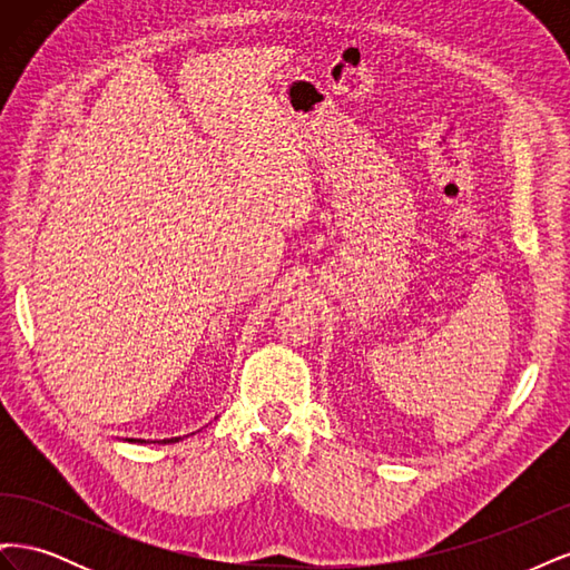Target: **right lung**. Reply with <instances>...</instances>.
I'll list each match as a JSON object with an SVG mask.
<instances>
[{"label":"right lung","instance_id":"obj_1","mask_svg":"<svg viewBox=\"0 0 570 570\" xmlns=\"http://www.w3.org/2000/svg\"><path fill=\"white\" fill-rule=\"evenodd\" d=\"M128 442H145V440H135V438H126ZM183 438H170V440H161L164 444H174V442H180Z\"/></svg>","mask_w":570,"mask_h":570}]
</instances>
